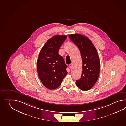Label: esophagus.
I'll return each instance as SVG.
<instances>
[{
    "mask_svg": "<svg viewBox=\"0 0 126 126\" xmlns=\"http://www.w3.org/2000/svg\"><path fill=\"white\" fill-rule=\"evenodd\" d=\"M69 67L70 69H71V68H72V63H71V64H70L69 65Z\"/></svg>",
    "mask_w": 126,
    "mask_h": 126,
    "instance_id": "obj_1",
    "label": "esophagus"
}]
</instances>
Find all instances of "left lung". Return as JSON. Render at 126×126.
<instances>
[{
	"instance_id": "obj_1",
	"label": "left lung",
	"mask_w": 126,
	"mask_h": 126,
	"mask_svg": "<svg viewBox=\"0 0 126 126\" xmlns=\"http://www.w3.org/2000/svg\"><path fill=\"white\" fill-rule=\"evenodd\" d=\"M69 37L78 46L82 60L81 77L76 80V85L82 91L90 90L99 76L100 61L96 49L91 40L83 35L71 34Z\"/></svg>"
}]
</instances>
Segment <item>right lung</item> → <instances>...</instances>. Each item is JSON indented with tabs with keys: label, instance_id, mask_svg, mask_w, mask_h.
<instances>
[{
	"label": "right lung",
	"instance_id": "right-lung-1",
	"mask_svg": "<svg viewBox=\"0 0 126 126\" xmlns=\"http://www.w3.org/2000/svg\"><path fill=\"white\" fill-rule=\"evenodd\" d=\"M67 35H56L49 39L40 50L37 62L39 77L44 86L49 90L58 88L67 75V65L59 54Z\"/></svg>",
	"mask_w": 126,
	"mask_h": 126
}]
</instances>
